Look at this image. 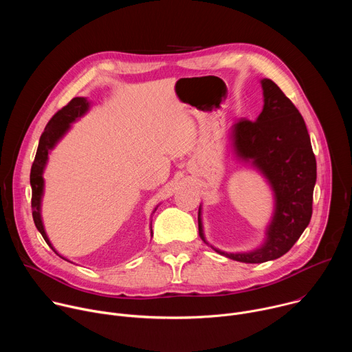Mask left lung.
<instances>
[{
  "label": "left lung",
  "mask_w": 352,
  "mask_h": 352,
  "mask_svg": "<svg viewBox=\"0 0 352 352\" xmlns=\"http://www.w3.org/2000/svg\"><path fill=\"white\" fill-rule=\"evenodd\" d=\"M263 110L256 121L239 120L231 126L236 157L254 166L270 184L274 212L262 246L250 252L227 254L205 238L202 208H199V235L216 252L242 263H263L287 254L308 227L312 217L316 159L302 116L270 79H262Z\"/></svg>",
  "instance_id": "obj_1"
}]
</instances>
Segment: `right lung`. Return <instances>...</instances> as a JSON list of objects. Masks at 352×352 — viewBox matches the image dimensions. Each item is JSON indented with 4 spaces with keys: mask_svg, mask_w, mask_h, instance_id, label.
I'll return each mask as SVG.
<instances>
[{
    "mask_svg": "<svg viewBox=\"0 0 352 352\" xmlns=\"http://www.w3.org/2000/svg\"><path fill=\"white\" fill-rule=\"evenodd\" d=\"M89 107H90V103L87 102V98L75 97L65 107H63L58 113L54 114V117L48 121V124L44 128V132L40 136L36 157H34V162H33L32 170H30L33 220H34L36 228L40 231V234L44 238V241L47 242V245L52 248L57 255H58V252L54 249L52 242H50V239L44 231L43 221H41V196H43V190H44L43 171H44V167L48 160L50 150H53L54 146L58 143V140L68 132L72 122H75L78 118H80L82 116H85L87 113ZM152 234H153V231H152ZM63 259H65V258H63Z\"/></svg>",
    "mask_w": 352,
    "mask_h": 352,
    "instance_id": "right-lung-1",
    "label": "right lung"
}]
</instances>
